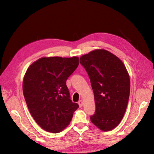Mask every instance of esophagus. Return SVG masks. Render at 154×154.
Here are the masks:
<instances>
[{
    "instance_id": "esophagus-1",
    "label": "esophagus",
    "mask_w": 154,
    "mask_h": 154,
    "mask_svg": "<svg viewBox=\"0 0 154 154\" xmlns=\"http://www.w3.org/2000/svg\"><path fill=\"white\" fill-rule=\"evenodd\" d=\"M78 104H79V106L80 107H82L83 106V100H79V102H78Z\"/></svg>"
}]
</instances>
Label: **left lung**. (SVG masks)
I'll use <instances>...</instances> for the list:
<instances>
[{
  "mask_svg": "<svg viewBox=\"0 0 154 154\" xmlns=\"http://www.w3.org/2000/svg\"><path fill=\"white\" fill-rule=\"evenodd\" d=\"M80 63L94 93L96 110L91 122L100 130L110 131L122 120L128 102L130 82L126 68L119 57L104 50L82 55Z\"/></svg>",
  "mask_w": 154,
  "mask_h": 154,
  "instance_id": "obj_1",
  "label": "left lung"
}]
</instances>
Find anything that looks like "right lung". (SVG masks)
I'll list each match as a JSON object with an SVG mask.
<instances>
[{
    "label": "right lung",
    "instance_id": "right-lung-1",
    "mask_svg": "<svg viewBox=\"0 0 154 154\" xmlns=\"http://www.w3.org/2000/svg\"><path fill=\"white\" fill-rule=\"evenodd\" d=\"M79 65V58L42 57L32 63L23 81V93L35 122L45 131L57 133L69 125L79 104L73 103L67 78Z\"/></svg>",
    "mask_w": 154,
    "mask_h": 154
}]
</instances>
